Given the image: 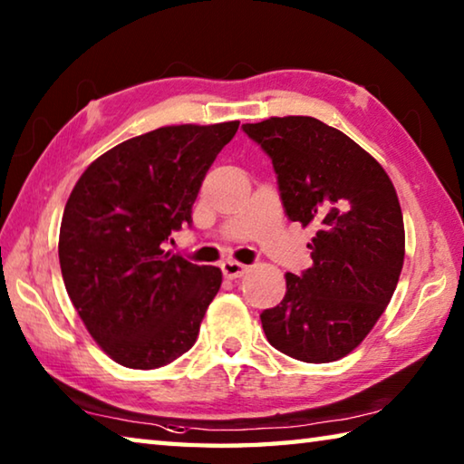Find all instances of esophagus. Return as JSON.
<instances>
[{
	"label": "esophagus",
	"mask_w": 464,
	"mask_h": 464,
	"mask_svg": "<svg viewBox=\"0 0 464 464\" xmlns=\"http://www.w3.org/2000/svg\"><path fill=\"white\" fill-rule=\"evenodd\" d=\"M221 270L225 274V278L233 280V278L243 276V274H247L249 268H247L246 264H239V262H235V260H227V262L221 264Z\"/></svg>",
	"instance_id": "obj_1"
}]
</instances>
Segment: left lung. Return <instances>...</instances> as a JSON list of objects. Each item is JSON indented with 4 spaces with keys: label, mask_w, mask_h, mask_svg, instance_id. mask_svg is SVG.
I'll return each mask as SVG.
<instances>
[{
    "label": "left lung",
    "mask_w": 464,
    "mask_h": 464,
    "mask_svg": "<svg viewBox=\"0 0 464 464\" xmlns=\"http://www.w3.org/2000/svg\"><path fill=\"white\" fill-rule=\"evenodd\" d=\"M243 130L270 155L290 221L311 227L313 266L286 272V295L260 319L282 354L335 362L371 334L405 257L401 207L387 171L313 116H272Z\"/></svg>",
    "instance_id": "1"
}]
</instances>
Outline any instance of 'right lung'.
<instances>
[{"label":"right lung","instance_id":"obj_1","mask_svg":"<svg viewBox=\"0 0 464 464\" xmlns=\"http://www.w3.org/2000/svg\"><path fill=\"white\" fill-rule=\"evenodd\" d=\"M239 129L176 124L132 137L92 161L69 194L59 231L63 282L85 329L127 368L151 371L194 345L218 293L217 266L171 254V231Z\"/></svg>","mask_w":464,"mask_h":464}]
</instances>
